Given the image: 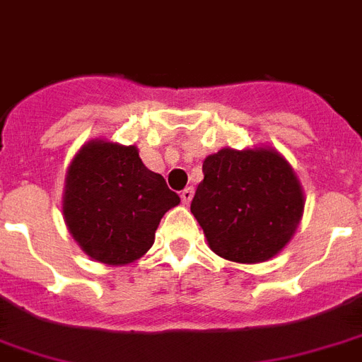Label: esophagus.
Returning a JSON list of instances; mask_svg holds the SVG:
<instances>
[{"instance_id": "34e87169", "label": "esophagus", "mask_w": 362, "mask_h": 362, "mask_svg": "<svg viewBox=\"0 0 362 362\" xmlns=\"http://www.w3.org/2000/svg\"><path fill=\"white\" fill-rule=\"evenodd\" d=\"M180 197H182V203H184V205H187V203H189L193 197V187H184V189L180 192Z\"/></svg>"}]
</instances>
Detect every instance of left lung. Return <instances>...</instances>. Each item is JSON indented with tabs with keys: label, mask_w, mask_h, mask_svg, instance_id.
Wrapping results in <instances>:
<instances>
[{
	"label": "left lung",
	"mask_w": 362,
	"mask_h": 362,
	"mask_svg": "<svg viewBox=\"0 0 362 362\" xmlns=\"http://www.w3.org/2000/svg\"><path fill=\"white\" fill-rule=\"evenodd\" d=\"M192 212L218 256L239 264L269 260L291 241L303 193L275 150L224 148L203 163Z\"/></svg>",
	"instance_id": "1"
}]
</instances>
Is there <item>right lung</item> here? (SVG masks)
Instances as JSON below:
<instances>
[{"mask_svg": "<svg viewBox=\"0 0 362 362\" xmlns=\"http://www.w3.org/2000/svg\"><path fill=\"white\" fill-rule=\"evenodd\" d=\"M180 203L161 175L146 167L134 146L89 142L66 176L68 230L95 260L121 266L153 245L165 212Z\"/></svg>", "mask_w": 362, "mask_h": 362, "instance_id": "right-lung-1", "label": "right lung"}]
</instances>
